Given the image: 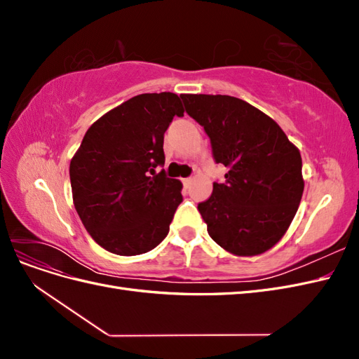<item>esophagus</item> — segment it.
I'll return each mask as SVG.
<instances>
[{
  "label": "esophagus",
  "instance_id": "1",
  "mask_svg": "<svg viewBox=\"0 0 359 359\" xmlns=\"http://www.w3.org/2000/svg\"><path fill=\"white\" fill-rule=\"evenodd\" d=\"M191 181H193V178H184V180H182V182H184V186H186V187H189V186H190V184H191Z\"/></svg>",
  "mask_w": 359,
  "mask_h": 359
}]
</instances>
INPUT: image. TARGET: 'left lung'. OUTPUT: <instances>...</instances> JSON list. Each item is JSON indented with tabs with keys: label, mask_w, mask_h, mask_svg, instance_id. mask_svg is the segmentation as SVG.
I'll return each instance as SVG.
<instances>
[{
	"label": "left lung",
	"mask_w": 359,
	"mask_h": 359,
	"mask_svg": "<svg viewBox=\"0 0 359 359\" xmlns=\"http://www.w3.org/2000/svg\"><path fill=\"white\" fill-rule=\"evenodd\" d=\"M186 112L203 127L226 182L198 210L212 240L236 256L274 247L295 217L304 191L302 160L273 118L231 95L182 94Z\"/></svg>",
	"instance_id": "left-lung-1"
}]
</instances>
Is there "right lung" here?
<instances>
[{
	"instance_id": "obj_1",
	"label": "right lung",
	"mask_w": 359,
	"mask_h": 359,
	"mask_svg": "<svg viewBox=\"0 0 359 359\" xmlns=\"http://www.w3.org/2000/svg\"><path fill=\"white\" fill-rule=\"evenodd\" d=\"M175 115H184L177 94L132 97L86 130L70 161L74 208L107 252L142 255L169 232L182 184L156 168L165 165L163 139Z\"/></svg>"
}]
</instances>
